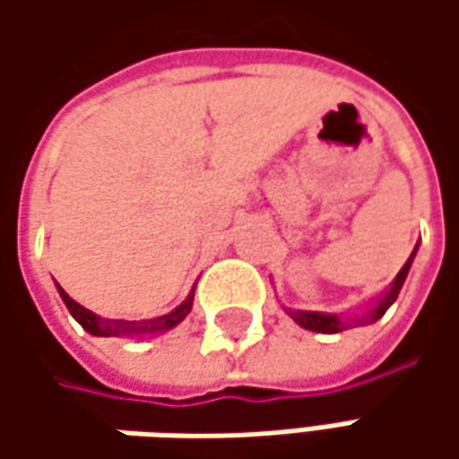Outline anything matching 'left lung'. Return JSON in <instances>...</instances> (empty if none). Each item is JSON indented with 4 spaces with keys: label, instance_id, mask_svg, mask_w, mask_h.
Returning a JSON list of instances; mask_svg holds the SVG:
<instances>
[{
    "label": "left lung",
    "instance_id": "1",
    "mask_svg": "<svg viewBox=\"0 0 459 459\" xmlns=\"http://www.w3.org/2000/svg\"><path fill=\"white\" fill-rule=\"evenodd\" d=\"M414 255H416V247H414V253L409 255V260H406V265L398 271L396 281H394V286L388 289V293H385L378 304H376V308H370L365 316L355 319V325H370V322H376V319H380V316L388 311V307H391V304L398 299V291H401V286H403V281H406V275H409V268H411V260H414ZM289 314H291V319L296 322V325H301L304 329H311V332H322V334H337V332H342V329L350 326V322H344L342 316H337V314L293 311V308H289Z\"/></svg>",
    "mask_w": 459,
    "mask_h": 459
}]
</instances>
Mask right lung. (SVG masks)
I'll list each match as a JSON object with an SVG mask.
<instances>
[{
	"instance_id": "add662e5",
	"label": "right lung",
	"mask_w": 459,
	"mask_h": 459,
	"mask_svg": "<svg viewBox=\"0 0 459 459\" xmlns=\"http://www.w3.org/2000/svg\"><path fill=\"white\" fill-rule=\"evenodd\" d=\"M61 291L63 304L68 307V311L74 314V319L79 322L89 334H97V337H148V334H158V332H168L170 326H176L178 322H184L186 314L191 311V304H194V296H188L184 304L178 308H173L170 314H163L158 319H143V322H127V319H104V316H97L94 311L83 308L81 304H76L68 293Z\"/></svg>"
}]
</instances>
